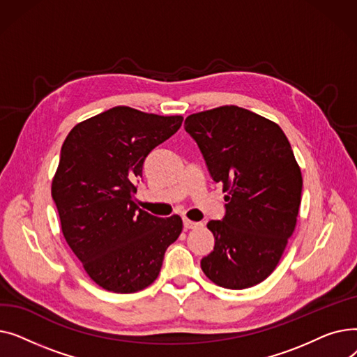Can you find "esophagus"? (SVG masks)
I'll list each match as a JSON object with an SVG mask.
<instances>
[{"label":"esophagus","mask_w":357,"mask_h":357,"mask_svg":"<svg viewBox=\"0 0 357 357\" xmlns=\"http://www.w3.org/2000/svg\"><path fill=\"white\" fill-rule=\"evenodd\" d=\"M199 226H201L199 222L191 221V220H188V218H183V227H185L186 230H191V229H198Z\"/></svg>","instance_id":"1"}]
</instances>
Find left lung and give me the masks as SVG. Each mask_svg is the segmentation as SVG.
<instances>
[{
	"mask_svg": "<svg viewBox=\"0 0 357 357\" xmlns=\"http://www.w3.org/2000/svg\"><path fill=\"white\" fill-rule=\"evenodd\" d=\"M215 182L222 183L226 215L211 220L214 250L201 269L227 289H246L278 266L301 204L303 175L291 144L276 123L237 105L186 117Z\"/></svg>",
	"mask_w": 357,
	"mask_h": 357,
	"instance_id": "left-lung-1",
	"label": "left lung"
}]
</instances>
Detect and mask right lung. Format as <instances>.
<instances>
[{
	"mask_svg": "<svg viewBox=\"0 0 357 357\" xmlns=\"http://www.w3.org/2000/svg\"><path fill=\"white\" fill-rule=\"evenodd\" d=\"M182 120L119 105L78 123L63 142L52 198L66 243L102 289L131 294L153 284L182 231L179 215L159 218L135 201L144 159Z\"/></svg>",
	"mask_w": 357,
	"mask_h": 357,
	"instance_id": "obj_1",
	"label": "right lung"
}]
</instances>
